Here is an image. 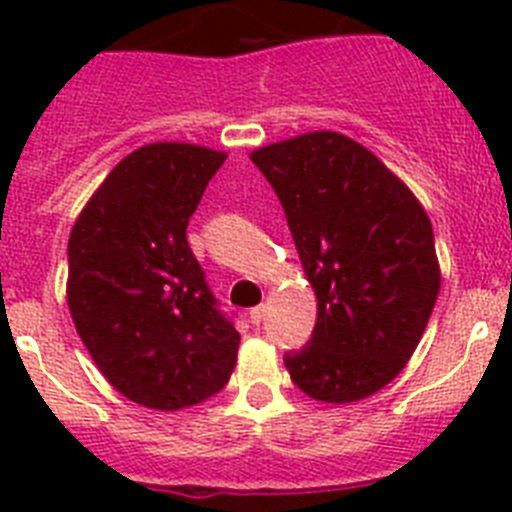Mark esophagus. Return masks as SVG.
Segmentation results:
<instances>
[{"label": "esophagus", "instance_id": "esophagus-1", "mask_svg": "<svg viewBox=\"0 0 512 512\" xmlns=\"http://www.w3.org/2000/svg\"><path fill=\"white\" fill-rule=\"evenodd\" d=\"M264 315H266V307H264V305L253 307V310L248 312V318H251L253 325H261V320H264Z\"/></svg>", "mask_w": 512, "mask_h": 512}]
</instances>
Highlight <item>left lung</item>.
Listing matches in <instances>:
<instances>
[{"label":"left lung","mask_w":512,"mask_h":512,"mask_svg":"<svg viewBox=\"0 0 512 512\" xmlns=\"http://www.w3.org/2000/svg\"><path fill=\"white\" fill-rule=\"evenodd\" d=\"M287 215L318 320L287 351L292 382L320 402H356L390 384L420 343L438 289L431 220L361 143L318 130L251 153Z\"/></svg>","instance_id":"left-lung-1"}]
</instances>
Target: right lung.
I'll use <instances>...</instances> for the list:
<instances>
[{"instance_id": "add662e5", "label": "right lung", "mask_w": 512, "mask_h": 512, "mask_svg": "<svg viewBox=\"0 0 512 512\" xmlns=\"http://www.w3.org/2000/svg\"><path fill=\"white\" fill-rule=\"evenodd\" d=\"M223 161L192 143H148L107 174L71 230V318L99 372L143 408L205 402L233 374L241 336L187 243Z\"/></svg>"}]
</instances>
